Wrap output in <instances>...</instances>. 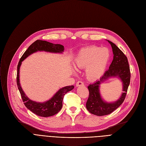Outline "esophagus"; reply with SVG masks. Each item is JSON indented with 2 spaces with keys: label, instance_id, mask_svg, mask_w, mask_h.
Returning a JSON list of instances; mask_svg holds the SVG:
<instances>
[{
  "label": "esophagus",
  "instance_id": "obj_1",
  "mask_svg": "<svg viewBox=\"0 0 146 146\" xmlns=\"http://www.w3.org/2000/svg\"><path fill=\"white\" fill-rule=\"evenodd\" d=\"M84 83L82 81H78L77 83H76V86H83Z\"/></svg>",
  "mask_w": 146,
  "mask_h": 146
}]
</instances>
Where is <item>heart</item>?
I'll list each match as a JSON object with an SVG mask.
<instances>
[{"instance_id": "1", "label": "heart", "mask_w": 146, "mask_h": 146, "mask_svg": "<svg viewBox=\"0 0 146 146\" xmlns=\"http://www.w3.org/2000/svg\"><path fill=\"white\" fill-rule=\"evenodd\" d=\"M111 57L108 48L91 46L81 50L75 59L76 67L86 69L88 80L95 81L104 74Z\"/></svg>"}]
</instances>
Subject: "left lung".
<instances>
[{
	"label": "left lung",
	"instance_id": "8db88e82",
	"mask_svg": "<svg viewBox=\"0 0 146 146\" xmlns=\"http://www.w3.org/2000/svg\"><path fill=\"white\" fill-rule=\"evenodd\" d=\"M108 42L111 45L113 54L112 63L100 80L90 84L88 87L89 95L86 105V108L89 112L97 116L110 114L123 103L131 78L127 57L115 44L110 41ZM111 77H118L120 78L123 84V93L117 102L113 103H106L102 99L98 88L102 82Z\"/></svg>",
	"mask_w": 146,
	"mask_h": 146
}]
</instances>
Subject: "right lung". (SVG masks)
Masks as SVG:
<instances>
[{"mask_svg":"<svg viewBox=\"0 0 146 146\" xmlns=\"http://www.w3.org/2000/svg\"><path fill=\"white\" fill-rule=\"evenodd\" d=\"M64 50V46L61 44H52L45 41L36 40L31 45L20 58L17 67V83L22 99L27 108L38 116L48 117L57 113L62 108L63 100L64 95L72 90L74 86H66L60 89L49 101L43 103L33 101L25 95L19 83V68L22 61L28 56L37 51H45L51 52H62Z\"/></svg>","mask_w":146,"mask_h":146,"instance_id":"obj_1","label":"right lung"}]
</instances>
